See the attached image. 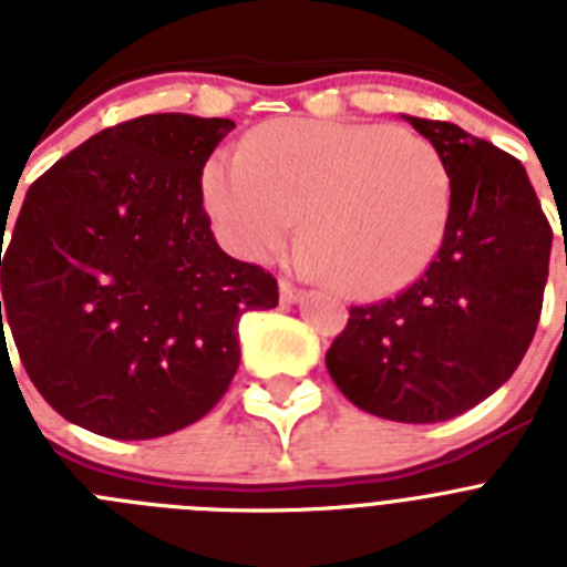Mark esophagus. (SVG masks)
<instances>
[{
  "label": "esophagus",
  "instance_id": "esophagus-1",
  "mask_svg": "<svg viewBox=\"0 0 567 567\" xmlns=\"http://www.w3.org/2000/svg\"><path fill=\"white\" fill-rule=\"evenodd\" d=\"M300 298H303V289L295 287V284H289V280H280V303L292 307V303H298Z\"/></svg>",
  "mask_w": 567,
  "mask_h": 567
}]
</instances>
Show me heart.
<instances>
[{
	"mask_svg": "<svg viewBox=\"0 0 567 567\" xmlns=\"http://www.w3.org/2000/svg\"><path fill=\"white\" fill-rule=\"evenodd\" d=\"M204 207L221 240L269 260L298 233L309 264L338 292L378 300L403 292L443 247L452 175L429 138L369 122L275 118L215 153Z\"/></svg>",
	"mask_w": 567,
	"mask_h": 567,
	"instance_id": "b5f03b06",
	"label": "heart"
}]
</instances>
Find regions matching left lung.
Instances as JSON below:
<instances>
[{"label": "left lung", "instance_id": "left-lung-1", "mask_svg": "<svg viewBox=\"0 0 567 567\" xmlns=\"http://www.w3.org/2000/svg\"><path fill=\"white\" fill-rule=\"evenodd\" d=\"M403 118L452 175L443 247L398 298L349 309L327 369L374 417L440 423L497 392L528 352L554 233L514 155L452 122Z\"/></svg>", "mask_w": 567, "mask_h": 567}]
</instances>
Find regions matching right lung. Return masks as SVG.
Here are the masks:
<instances>
[{
	"instance_id": "right-lung-1",
	"label": "right lung",
	"mask_w": 567,
	"mask_h": 567,
	"mask_svg": "<svg viewBox=\"0 0 567 567\" xmlns=\"http://www.w3.org/2000/svg\"><path fill=\"white\" fill-rule=\"evenodd\" d=\"M233 127L138 115L30 184L0 247V338L8 323L70 423L153 440L202 420L238 372L240 315L278 307V280L229 258L204 209V164Z\"/></svg>"
}]
</instances>
